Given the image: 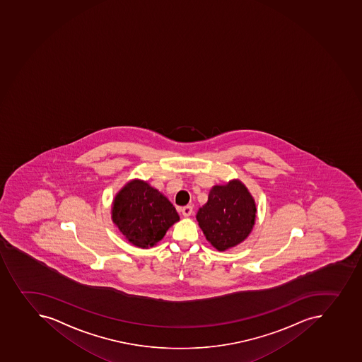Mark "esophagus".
<instances>
[{
    "instance_id": "esophagus-1",
    "label": "esophagus",
    "mask_w": 362,
    "mask_h": 362,
    "mask_svg": "<svg viewBox=\"0 0 362 362\" xmlns=\"http://www.w3.org/2000/svg\"><path fill=\"white\" fill-rule=\"evenodd\" d=\"M180 212H182V216L184 217H189V216H191L193 212L192 206H184L180 209Z\"/></svg>"
}]
</instances>
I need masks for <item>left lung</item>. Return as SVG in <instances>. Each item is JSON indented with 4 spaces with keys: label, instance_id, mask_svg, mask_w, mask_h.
Listing matches in <instances>:
<instances>
[{
    "label": "left lung",
    "instance_id": "left-lung-1",
    "mask_svg": "<svg viewBox=\"0 0 362 362\" xmlns=\"http://www.w3.org/2000/svg\"><path fill=\"white\" fill-rule=\"evenodd\" d=\"M255 214L251 193L240 180H234L211 189L207 203L197 214V221L211 245L218 251H226L251 233Z\"/></svg>",
    "mask_w": 362,
    "mask_h": 362
}]
</instances>
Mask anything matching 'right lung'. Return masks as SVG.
Returning a JSON list of instances; mask_svg holds the SVG:
<instances>
[{"mask_svg":"<svg viewBox=\"0 0 362 362\" xmlns=\"http://www.w3.org/2000/svg\"><path fill=\"white\" fill-rule=\"evenodd\" d=\"M112 221L131 244L141 248L155 246L180 221L176 209L158 189L134 180L115 197Z\"/></svg>","mask_w":362,"mask_h":362,"instance_id":"obj_1","label":"right lung"}]
</instances>
